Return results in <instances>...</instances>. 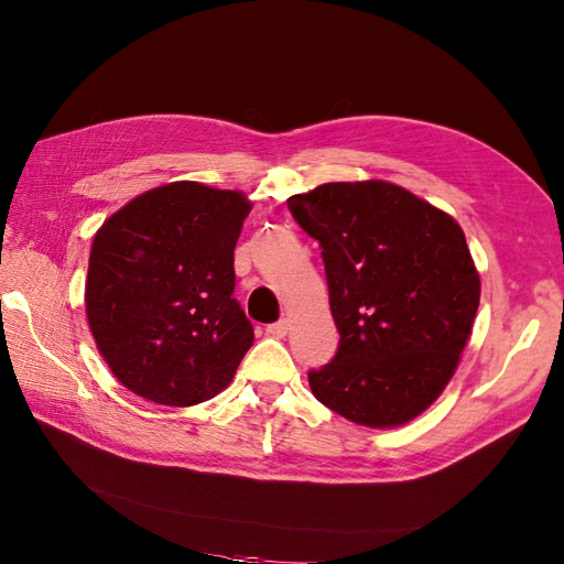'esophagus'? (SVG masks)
<instances>
[{
	"mask_svg": "<svg viewBox=\"0 0 564 564\" xmlns=\"http://www.w3.org/2000/svg\"><path fill=\"white\" fill-rule=\"evenodd\" d=\"M289 327H291L289 319H279V322H273V325L267 327V334L273 339H283L285 334H289Z\"/></svg>",
	"mask_w": 564,
	"mask_h": 564,
	"instance_id": "1",
	"label": "esophagus"
}]
</instances>
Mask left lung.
I'll return each instance as SVG.
<instances>
[{
	"mask_svg": "<svg viewBox=\"0 0 564 564\" xmlns=\"http://www.w3.org/2000/svg\"><path fill=\"white\" fill-rule=\"evenodd\" d=\"M289 208L322 247L339 329L332 364L307 373L313 394L361 426L412 422L448 386L480 305L460 225L380 178L322 184Z\"/></svg>",
	"mask_w": 564,
	"mask_h": 564,
	"instance_id": "8db88e82",
	"label": "left lung"
}]
</instances>
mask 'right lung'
<instances>
[{
	"label": "right lung",
	"instance_id": "obj_1",
	"mask_svg": "<svg viewBox=\"0 0 564 564\" xmlns=\"http://www.w3.org/2000/svg\"><path fill=\"white\" fill-rule=\"evenodd\" d=\"M242 191L172 182L135 196L91 242L89 329L118 382L150 402L191 406L230 386L254 329L235 291Z\"/></svg>",
	"mask_w": 564,
	"mask_h": 564
}]
</instances>
